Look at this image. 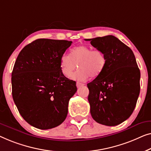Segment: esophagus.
I'll return each mask as SVG.
<instances>
[{
    "label": "esophagus",
    "mask_w": 151,
    "mask_h": 151,
    "mask_svg": "<svg viewBox=\"0 0 151 151\" xmlns=\"http://www.w3.org/2000/svg\"><path fill=\"white\" fill-rule=\"evenodd\" d=\"M76 87H77V88H81V87L83 86H84V84L81 83H79V82H77V83H76Z\"/></svg>",
    "instance_id": "obj_1"
}]
</instances>
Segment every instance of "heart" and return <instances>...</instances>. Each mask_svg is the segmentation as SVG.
<instances>
[{
	"label": "heart",
	"instance_id": "heart-1",
	"mask_svg": "<svg viewBox=\"0 0 151 151\" xmlns=\"http://www.w3.org/2000/svg\"><path fill=\"white\" fill-rule=\"evenodd\" d=\"M78 65L80 70L72 76V78L85 81L91 77L101 75L106 65V57L103 51L92 50L90 46L81 45L74 47L70 55L63 54L60 58L61 73L66 77H70Z\"/></svg>",
	"mask_w": 151,
	"mask_h": 151
}]
</instances>
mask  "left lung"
<instances>
[{
  "mask_svg": "<svg viewBox=\"0 0 151 151\" xmlns=\"http://www.w3.org/2000/svg\"><path fill=\"white\" fill-rule=\"evenodd\" d=\"M85 40L106 57L103 73L87 85L91 115L99 124L116 126L130 117L139 94L140 71L135 55L114 35Z\"/></svg>",
  "mask_w": 151,
  "mask_h": 151,
  "instance_id": "8db88e82",
  "label": "left lung"
}]
</instances>
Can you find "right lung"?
Segmentation results:
<instances>
[{
  "label": "right lung",
  "instance_id": "right-lung-1",
  "mask_svg": "<svg viewBox=\"0 0 151 151\" xmlns=\"http://www.w3.org/2000/svg\"><path fill=\"white\" fill-rule=\"evenodd\" d=\"M73 43L38 39L24 46L12 73V96L22 117L35 128L61 124L68 114L76 82L61 73L60 58Z\"/></svg>",
  "mask_w": 151,
  "mask_h": 151
}]
</instances>
